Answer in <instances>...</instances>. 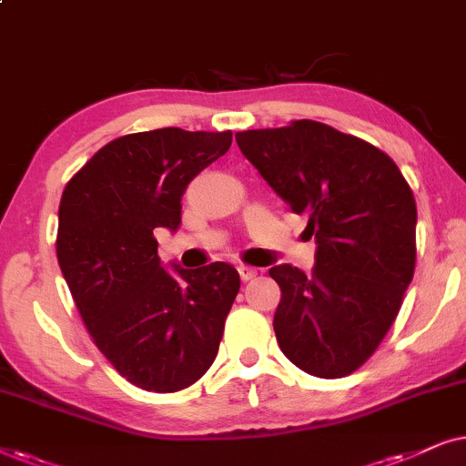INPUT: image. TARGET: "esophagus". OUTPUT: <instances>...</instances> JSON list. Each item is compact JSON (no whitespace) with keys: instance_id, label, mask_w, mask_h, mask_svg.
<instances>
[{"instance_id":"1","label":"esophagus","mask_w":466,"mask_h":466,"mask_svg":"<svg viewBox=\"0 0 466 466\" xmlns=\"http://www.w3.org/2000/svg\"><path fill=\"white\" fill-rule=\"evenodd\" d=\"M238 275H240V279H243V281L247 283V281H251V279L258 277V270L251 268V266H240Z\"/></svg>"}]
</instances>
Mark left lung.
I'll list each match as a JSON object with an SVG mask.
<instances>
[{"instance_id": "left-lung-1", "label": "left lung", "mask_w": 466, "mask_h": 466, "mask_svg": "<svg viewBox=\"0 0 466 466\" xmlns=\"http://www.w3.org/2000/svg\"><path fill=\"white\" fill-rule=\"evenodd\" d=\"M237 142L318 243L311 275L289 264L268 272L281 288L279 347L309 375H350L380 347L413 279V191L381 148L319 121L247 129Z\"/></svg>"}]
</instances>
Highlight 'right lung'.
<instances>
[{"mask_svg": "<svg viewBox=\"0 0 466 466\" xmlns=\"http://www.w3.org/2000/svg\"><path fill=\"white\" fill-rule=\"evenodd\" d=\"M229 145V129L121 136L61 196L55 247L74 305L116 373L147 392H178L207 373L240 289L226 262L164 270L153 237L175 232L189 181Z\"/></svg>", "mask_w": 466, "mask_h": 466, "instance_id": "1", "label": "right lung"}]
</instances>
